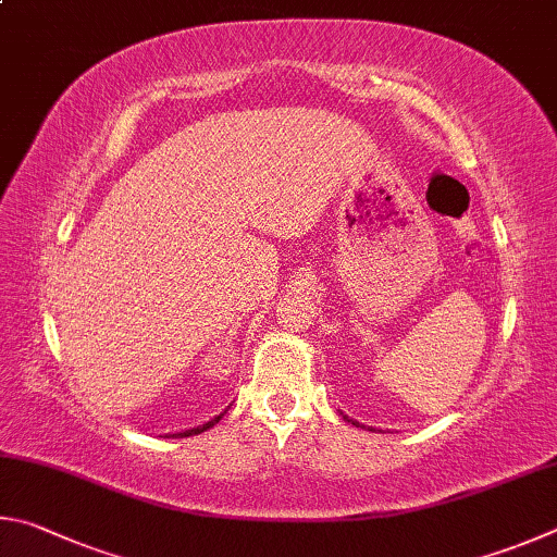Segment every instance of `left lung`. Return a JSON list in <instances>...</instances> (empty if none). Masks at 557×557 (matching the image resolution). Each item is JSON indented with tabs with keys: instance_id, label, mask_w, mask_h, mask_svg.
I'll use <instances>...</instances> for the list:
<instances>
[{
	"instance_id": "obj_1",
	"label": "left lung",
	"mask_w": 557,
	"mask_h": 557,
	"mask_svg": "<svg viewBox=\"0 0 557 557\" xmlns=\"http://www.w3.org/2000/svg\"><path fill=\"white\" fill-rule=\"evenodd\" d=\"M352 425H359V423H357V421H352Z\"/></svg>"
}]
</instances>
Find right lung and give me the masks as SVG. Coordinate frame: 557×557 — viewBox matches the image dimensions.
Masks as SVG:
<instances>
[{
	"label": "right lung",
	"instance_id": "right-lung-1",
	"mask_svg": "<svg viewBox=\"0 0 557 557\" xmlns=\"http://www.w3.org/2000/svg\"><path fill=\"white\" fill-rule=\"evenodd\" d=\"M224 413H220V416H214L212 418V421H208V423H205V425H200V428H190V431H185V433H178L181 437H190V435H198V433H202V431H208V428H212L214 423H220V418H222ZM178 435H175V437H178Z\"/></svg>",
	"mask_w": 557,
	"mask_h": 557
}]
</instances>
